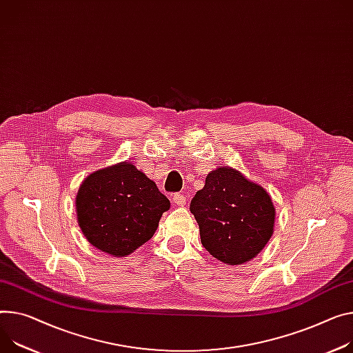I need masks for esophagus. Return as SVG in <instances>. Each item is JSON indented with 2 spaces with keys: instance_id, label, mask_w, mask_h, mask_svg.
Returning <instances> with one entry per match:
<instances>
[{
  "instance_id": "34e87169",
  "label": "esophagus",
  "mask_w": 353,
  "mask_h": 353,
  "mask_svg": "<svg viewBox=\"0 0 353 353\" xmlns=\"http://www.w3.org/2000/svg\"><path fill=\"white\" fill-rule=\"evenodd\" d=\"M172 201H174V203L178 205V206H183V205L186 203V196L182 195V194H175V195L172 196Z\"/></svg>"
}]
</instances>
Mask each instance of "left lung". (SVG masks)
Wrapping results in <instances>:
<instances>
[{
    "mask_svg": "<svg viewBox=\"0 0 353 353\" xmlns=\"http://www.w3.org/2000/svg\"><path fill=\"white\" fill-rule=\"evenodd\" d=\"M189 209L199 225L202 246L229 265L254 259L273 236L276 209L270 195L230 167L208 174Z\"/></svg>",
    "mask_w": 353,
    "mask_h": 353,
    "instance_id": "8db88e82",
    "label": "left lung"
}]
</instances>
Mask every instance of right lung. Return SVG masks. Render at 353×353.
Instances as JSON below:
<instances>
[{"mask_svg": "<svg viewBox=\"0 0 353 353\" xmlns=\"http://www.w3.org/2000/svg\"><path fill=\"white\" fill-rule=\"evenodd\" d=\"M170 205L154 181L124 161L94 171L82 182L76 214L90 245L124 257L154 236Z\"/></svg>", "mask_w": 353, "mask_h": 353, "instance_id": "obj_1", "label": "right lung"}]
</instances>
